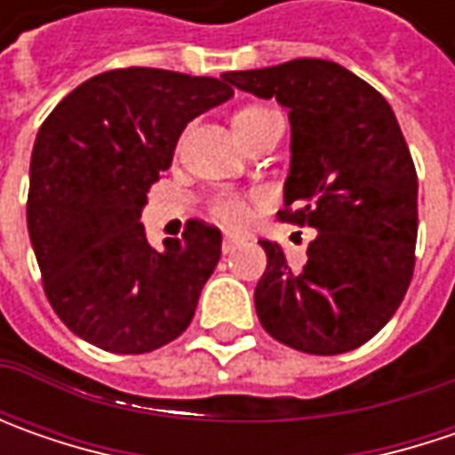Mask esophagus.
Here are the masks:
<instances>
[{
  "label": "esophagus",
  "mask_w": 455,
  "mask_h": 455,
  "mask_svg": "<svg viewBox=\"0 0 455 455\" xmlns=\"http://www.w3.org/2000/svg\"><path fill=\"white\" fill-rule=\"evenodd\" d=\"M240 243H243V237L230 235V233H228V235L222 237V253H233V251H235Z\"/></svg>",
  "instance_id": "obj_1"
}]
</instances>
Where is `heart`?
Wrapping results in <instances>:
<instances>
[{
  "label": "heart",
  "instance_id": "heart-1",
  "mask_svg": "<svg viewBox=\"0 0 455 455\" xmlns=\"http://www.w3.org/2000/svg\"><path fill=\"white\" fill-rule=\"evenodd\" d=\"M268 114H273L271 108L245 106V108H240L233 116V129L240 136V133L248 132L251 126H255L263 116ZM255 202H258V197H255ZM210 212H212V218L222 222V225H228V228H243L253 218V200H248L243 195H235V192H220L218 197L210 202Z\"/></svg>",
  "mask_w": 455,
  "mask_h": 455
}]
</instances>
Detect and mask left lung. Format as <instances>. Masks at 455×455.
Returning a JSON list of instances; mask_svg holds the SVG:
<instances>
[{
  "mask_svg": "<svg viewBox=\"0 0 455 455\" xmlns=\"http://www.w3.org/2000/svg\"><path fill=\"white\" fill-rule=\"evenodd\" d=\"M289 108L291 169L278 218L308 225L306 263L278 243L255 286L263 329L306 355H341L393 319L415 268L418 174L393 108L370 83L319 58L222 73Z\"/></svg>",
  "mask_w": 455,
  "mask_h": 455,
  "instance_id": "left-lung-1",
  "label": "left lung"
}]
</instances>
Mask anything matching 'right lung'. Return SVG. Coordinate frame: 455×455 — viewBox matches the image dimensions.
I'll return each mask as SVG.
<instances>
[{"mask_svg":"<svg viewBox=\"0 0 455 455\" xmlns=\"http://www.w3.org/2000/svg\"><path fill=\"white\" fill-rule=\"evenodd\" d=\"M230 96L225 78L124 68L80 83L44 118L27 228L47 301L80 339L144 355L189 326L222 235L189 220L159 253L139 220L184 126Z\"/></svg>","mask_w":455,"mask_h":455,"instance_id":"right-lung-1","label":"right lung"}]
</instances>
